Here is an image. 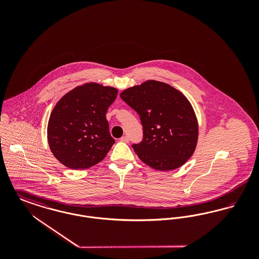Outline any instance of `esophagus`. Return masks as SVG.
<instances>
[{
    "label": "esophagus",
    "mask_w": 259,
    "mask_h": 259,
    "mask_svg": "<svg viewBox=\"0 0 259 259\" xmlns=\"http://www.w3.org/2000/svg\"><path fill=\"white\" fill-rule=\"evenodd\" d=\"M120 141L123 143H129V138L127 136H123L120 138Z\"/></svg>",
    "instance_id": "obj_1"
}]
</instances>
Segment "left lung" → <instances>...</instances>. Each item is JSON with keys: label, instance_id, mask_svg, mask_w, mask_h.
Here are the masks:
<instances>
[{"label": "left lung", "instance_id": "left-lung-1", "mask_svg": "<svg viewBox=\"0 0 259 259\" xmlns=\"http://www.w3.org/2000/svg\"><path fill=\"white\" fill-rule=\"evenodd\" d=\"M120 98L138 112L143 125L142 142L132 145L141 160L155 170L169 171L191 157L197 144V119L179 90L148 80L124 90Z\"/></svg>", "mask_w": 259, "mask_h": 259}]
</instances>
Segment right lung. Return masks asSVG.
<instances>
[{
    "mask_svg": "<svg viewBox=\"0 0 259 259\" xmlns=\"http://www.w3.org/2000/svg\"><path fill=\"white\" fill-rule=\"evenodd\" d=\"M117 89L85 83L64 95L50 114L48 140L56 159L70 169H87L103 160L114 139L106 113Z\"/></svg>",
    "mask_w": 259,
    "mask_h": 259,
    "instance_id": "add662e5",
    "label": "right lung"
}]
</instances>
